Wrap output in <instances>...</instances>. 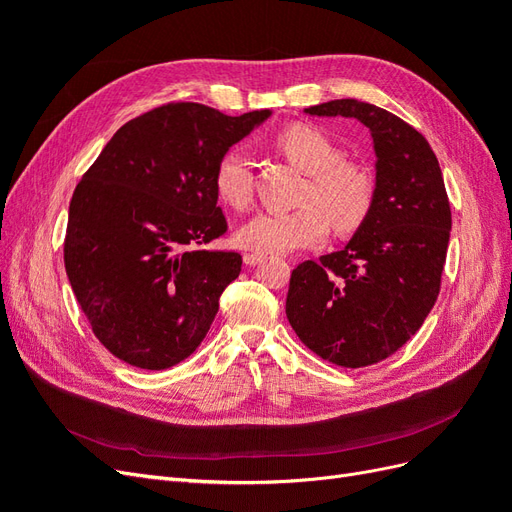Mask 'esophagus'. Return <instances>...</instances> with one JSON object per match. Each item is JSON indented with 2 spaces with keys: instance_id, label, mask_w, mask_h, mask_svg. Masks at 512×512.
Segmentation results:
<instances>
[{
  "instance_id": "1",
  "label": "esophagus",
  "mask_w": 512,
  "mask_h": 512,
  "mask_svg": "<svg viewBox=\"0 0 512 512\" xmlns=\"http://www.w3.org/2000/svg\"><path fill=\"white\" fill-rule=\"evenodd\" d=\"M243 260H245L247 267H254V265H258V262L265 260V256H260V254H245Z\"/></svg>"
}]
</instances>
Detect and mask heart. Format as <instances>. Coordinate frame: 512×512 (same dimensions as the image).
<instances>
[{
  "label": "heart",
  "instance_id": "b5f03b06",
  "mask_svg": "<svg viewBox=\"0 0 512 512\" xmlns=\"http://www.w3.org/2000/svg\"><path fill=\"white\" fill-rule=\"evenodd\" d=\"M282 156L305 173L299 194L301 207L286 213H258L237 232L243 250L260 256H280L299 247L318 245L329 224L337 235H350L369 218L376 200V181L361 162L344 158L331 138L307 123L288 126L273 141ZM222 203L243 211L254 196L252 162L230 149L213 175Z\"/></svg>",
  "mask_w": 512,
  "mask_h": 512
}]
</instances>
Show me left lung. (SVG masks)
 <instances>
[{
	"mask_svg": "<svg viewBox=\"0 0 512 512\" xmlns=\"http://www.w3.org/2000/svg\"><path fill=\"white\" fill-rule=\"evenodd\" d=\"M305 113L354 117L369 128L376 200L344 250L292 271L286 316L320 359L367 367L404 346L436 305L451 205L436 153L404 119L359 100H331Z\"/></svg>",
	"mask_w": 512,
	"mask_h": 512,
	"instance_id": "8db88e82",
	"label": "left lung"
}]
</instances>
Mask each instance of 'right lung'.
I'll list each match as a JSON object with an SVG mask.
<instances>
[{"instance_id": "right-lung-1", "label": "right lung", "mask_w": 512, "mask_h": 512, "mask_svg": "<svg viewBox=\"0 0 512 512\" xmlns=\"http://www.w3.org/2000/svg\"><path fill=\"white\" fill-rule=\"evenodd\" d=\"M269 115L158 106L121 126L74 188L66 273L91 331L123 363L173 367L205 339L243 262L209 247L228 230L213 175Z\"/></svg>"}]
</instances>
